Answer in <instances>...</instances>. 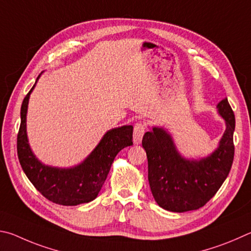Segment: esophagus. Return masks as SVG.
<instances>
[{
    "instance_id": "obj_1",
    "label": "esophagus",
    "mask_w": 251,
    "mask_h": 251,
    "mask_svg": "<svg viewBox=\"0 0 251 251\" xmlns=\"http://www.w3.org/2000/svg\"><path fill=\"white\" fill-rule=\"evenodd\" d=\"M144 131H146V126H144L143 122L135 123L134 129H133V142H134V144L141 143V140H142V137L144 134Z\"/></svg>"
}]
</instances>
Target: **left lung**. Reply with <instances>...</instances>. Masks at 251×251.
<instances>
[{"mask_svg":"<svg viewBox=\"0 0 251 251\" xmlns=\"http://www.w3.org/2000/svg\"><path fill=\"white\" fill-rule=\"evenodd\" d=\"M217 108L226 121V131L217 150L206 159H183L163 129L153 128L144 133L142 147L148 157L149 183L162 208L184 213L203 207L229 174L235 155V114L227 98Z\"/></svg>","mask_w":251,"mask_h":251,"instance_id":"obj_1","label":"left lung"}]
</instances>
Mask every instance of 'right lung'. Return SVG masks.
I'll list each match as a JSON object with an SVG mask.
<instances>
[{"label":"right lung","mask_w":251,"mask_h":251,"mask_svg":"<svg viewBox=\"0 0 251 251\" xmlns=\"http://www.w3.org/2000/svg\"><path fill=\"white\" fill-rule=\"evenodd\" d=\"M21 107V126L17 133V156L22 169L35 188L52 203L76 206L94 201L102 187L114 157L123 148L132 146V126L108 131L91 154L73 169L46 166L30 151L26 135V112L29 95Z\"/></svg>","instance_id":"add662e5"}]
</instances>
